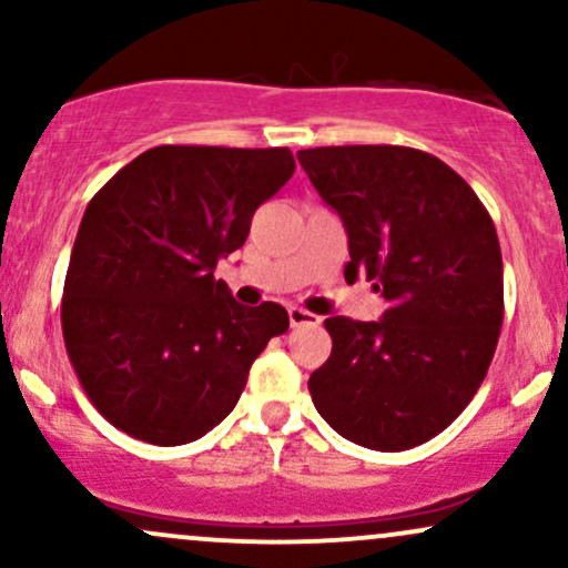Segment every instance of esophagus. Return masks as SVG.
Listing matches in <instances>:
<instances>
[{"label": "esophagus", "mask_w": 568, "mask_h": 568, "mask_svg": "<svg viewBox=\"0 0 568 568\" xmlns=\"http://www.w3.org/2000/svg\"><path fill=\"white\" fill-rule=\"evenodd\" d=\"M288 321H291L293 328H298V325H317V323H321V317L312 315V312H306V310H298V306H291Z\"/></svg>", "instance_id": "esophagus-1"}]
</instances>
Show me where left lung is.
<instances>
[{"label": "left lung", "instance_id": "left-lung-1", "mask_svg": "<svg viewBox=\"0 0 568 568\" xmlns=\"http://www.w3.org/2000/svg\"><path fill=\"white\" fill-rule=\"evenodd\" d=\"M296 158L347 230L344 277L376 280L387 302L382 321H325L334 349L310 376L312 403L342 438L406 452L452 425L491 366L505 315L497 230L470 184L419 149Z\"/></svg>", "mask_w": 568, "mask_h": 568}]
</instances>
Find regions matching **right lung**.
Segmentation results:
<instances>
[{"mask_svg":"<svg viewBox=\"0 0 568 568\" xmlns=\"http://www.w3.org/2000/svg\"><path fill=\"white\" fill-rule=\"evenodd\" d=\"M293 171L285 146L165 143L90 200L61 325L77 379L116 429L184 446L237 406L253 361L288 331V312L237 304L213 270L243 247L256 207Z\"/></svg>","mask_w":568,"mask_h":568,"instance_id":"obj_1","label":"right lung"}]
</instances>
